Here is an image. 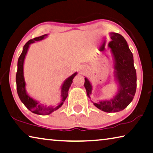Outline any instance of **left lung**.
<instances>
[{"instance_id":"obj_1","label":"left lung","mask_w":153,"mask_h":153,"mask_svg":"<svg viewBox=\"0 0 153 153\" xmlns=\"http://www.w3.org/2000/svg\"><path fill=\"white\" fill-rule=\"evenodd\" d=\"M111 42L108 43L114 62V77L118 90L110 99L101 100L93 105L105 112H117L124 110L131 102L136 91V71L133 65V56L125 38L118 33H110ZM87 96L91 99L93 86L85 77Z\"/></svg>"}]
</instances>
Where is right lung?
<instances>
[{"label":"right lung","instance_id":"obj_1","mask_svg":"<svg viewBox=\"0 0 153 153\" xmlns=\"http://www.w3.org/2000/svg\"><path fill=\"white\" fill-rule=\"evenodd\" d=\"M48 37V34L34 38L33 39L29 40L28 42L24 45L23 48V50L22 54H20L18 60V71L16 74V85H17V92L19 96V98L20 99L22 102L24 103V105L29 110L32 111L33 113L39 115H49L52 114L53 111L57 110L59 109L62 104L64 103L65 99H67L68 96V91L71 86L73 79L76 76L77 73L75 72L74 74H72L71 76L65 79L63 83L60 87V102L56 106L54 105H47L41 103L39 101L34 99L33 98L29 95L26 90V82L24 79V60H25L26 56L27 54L28 50L30 47V45L35 43V42H39L44 39Z\"/></svg>","mask_w":153,"mask_h":153}]
</instances>
